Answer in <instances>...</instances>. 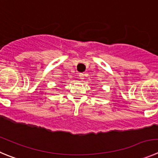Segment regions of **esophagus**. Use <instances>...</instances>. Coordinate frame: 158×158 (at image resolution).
Masks as SVG:
<instances>
[{"mask_svg": "<svg viewBox=\"0 0 158 158\" xmlns=\"http://www.w3.org/2000/svg\"><path fill=\"white\" fill-rule=\"evenodd\" d=\"M84 76H84L83 73H79V78L80 79H84Z\"/></svg>", "mask_w": 158, "mask_h": 158, "instance_id": "1", "label": "esophagus"}]
</instances>
